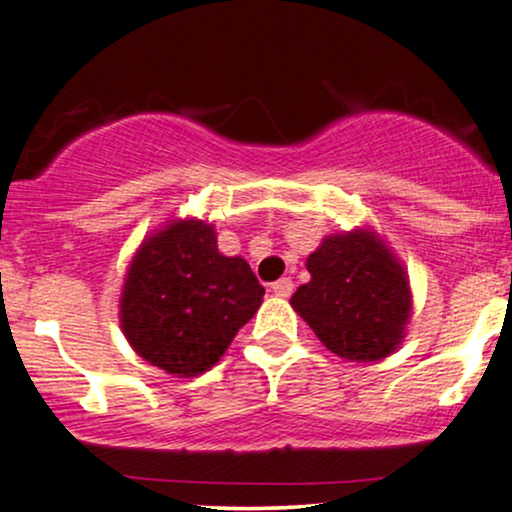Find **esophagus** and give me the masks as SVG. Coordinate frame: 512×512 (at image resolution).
I'll return each mask as SVG.
<instances>
[{
	"mask_svg": "<svg viewBox=\"0 0 512 512\" xmlns=\"http://www.w3.org/2000/svg\"><path fill=\"white\" fill-rule=\"evenodd\" d=\"M272 291L276 293V296H281V298H289L291 293H293V281L289 279V276H284V279L274 281V284H272Z\"/></svg>",
	"mask_w": 512,
	"mask_h": 512,
	"instance_id": "1",
	"label": "esophagus"
}]
</instances>
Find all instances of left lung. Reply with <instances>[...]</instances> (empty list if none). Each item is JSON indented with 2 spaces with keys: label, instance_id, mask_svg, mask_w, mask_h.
Wrapping results in <instances>:
<instances>
[{
  "label": "left lung",
  "instance_id": "left-lung-1",
  "mask_svg": "<svg viewBox=\"0 0 512 512\" xmlns=\"http://www.w3.org/2000/svg\"><path fill=\"white\" fill-rule=\"evenodd\" d=\"M291 305L332 354L380 361L402 344L411 313L407 272L370 231L330 236L308 257Z\"/></svg>",
  "mask_w": 512,
  "mask_h": 512
}]
</instances>
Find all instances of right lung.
Returning a JSON list of instances; mask_svg holds the SVG:
<instances>
[{
	"label": "right lung",
	"instance_id": "right-lung-1",
	"mask_svg": "<svg viewBox=\"0 0 512 512\" xmlns=\"http://www.w3.org/2000/svg\"><path fill=\"white\" fill-rule=\"evenodd\" d=\"M262 296L250 264L216 248L214 226L173 221L129 264L120 325L144 361L190 378L219 361Z\"/></svg>",
	"mask_w": 512,
	"mask_h": 512
}]
</instances>
